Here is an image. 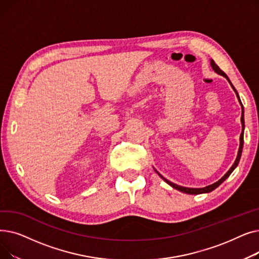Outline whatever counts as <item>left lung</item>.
I'll return each mask as SVG.
<instances>
[{"label":"left lung","mask_w":259,"mask_h":259,"mask_svg":"<svg viewBox=\"0 0 259 259\" xmlns=\"http://www.w3.org/2000/svg\"><path fill=\"white\" fill-rule=\"evenodd\" d=\"M211 66H212V68L214 69V71L215 72H217L219 74H222L223 76H225L228 80H229V83H230V85L232 86V88H233V90L235 91V93H236V97L238 98V101H239V103L241 104V102H240V100H239V95H238V93H237V91H236V89L234 88V86L232 85V83H231L230 81V79L228 78V76H227V74L221 69V68L217 66L216 64H215V62L213 61V60H211ZM241 107H242V104H241ZM241 125H242V132H241V134H240V145H239V150H238V154H237V157H236V160H235V162L233 164V166L230 168V170L223 176V178L219 181V182H216V183H214V184H212V185H210V186H208V187H205V188H186V187H182V186H178V185H175V184H173V183H171V182H169L168 180H166V179H164L162 178V176L160 175V178L164 180L167 184H169L171 187H173L174 189H176V190H179V191H182V192H184V193H188V194H201V193H208V192H211V191H213L214 189H216L217 187H219L222 183H224V181H226V179L227 178H229L230 176V174L232 173V171L236 168V166L238 165V162H239V159H240V156H241V152H242V146H243V128H244V119H243V107H242V113H241Z\"/></svg>","instance_id":"1"}]
</instances>
